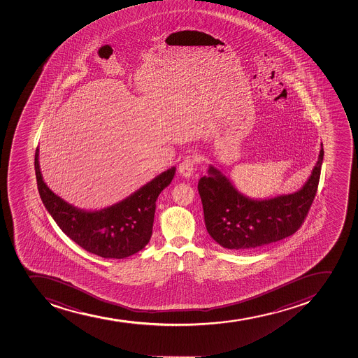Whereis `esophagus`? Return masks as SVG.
Here are the masks:
<instances>
[{
  "mask_svg": "<svg viewBox=\"0 0 358 358\" xmlns=\"http://www.w3.org/2000/svg\"><path fill=\"white\" fill-rule=\"evenodd\" d=\"M194 157H187L178 166V173L184 178H190L194 174Z\"/></svg>",
  "mask_w": 358,
  "mask_h": 358,
  "instance_id": "esophagus-1",
  "label": "esophagus"
}]
</instances>
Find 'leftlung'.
<instances>
[{
	"mask_svg": "<svg viewBox=\"0 0 358 358\" xmlns=\"http://www.w3.org/2000/svg\"><path fill=\"white\" fill-rule=\"evenodd\" d=\"M324 147L310 178L299 190L256 199L242 194L229 176L210 164L198 182L208 234L224 248L252 250L294 234L317 194Z\"/></svg>",
	"mask_w": 358,
	"mask_h": 358,
	"instance_id": "1",
	"label": "left lung"
}]
</instances>
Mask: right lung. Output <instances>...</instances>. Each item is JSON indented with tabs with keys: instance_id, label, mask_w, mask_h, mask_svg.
<instances>
[{
	"instance_id": "add662e5",
	"label": "right lung",
	"mask_w": 358,
	"mask_h": 358,
	"mask_svg": "<svg viewBox=\"0 0 358 358\" xmlns=\"http://www.w3.org/2000/svg\"><path fill=\"white\" fill-rule=\"evenodd\" d=\"M38 191L45 208L69 238L87 252L104 259H125L150 242L155 203L161 191L174 178L171 167L108 208L87 211L69 204L46 185L39 167V148L34 155Z\"/></svg>"
}]
</instances>
